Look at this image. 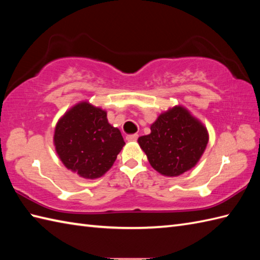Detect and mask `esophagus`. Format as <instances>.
<instances>
[{"instance_id":"34e87169","label":"esophagus","mask_w":260,"mask_h":260,"mask_svg":"<svg viewBox=\"0 0 260 260\" xmlns=\"http://www.w3.org/2000/svg\"><path fill=\"white\" fill-rule=\"evenodd\" d=\"M137 139H139V135L137 134H129L126 136V140L128 142H132V141H136Z\"/></svg>"}]
</instances>
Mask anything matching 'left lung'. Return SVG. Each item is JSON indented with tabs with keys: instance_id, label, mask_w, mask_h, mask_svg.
<instances>
[{
	"instance_id": "1",
	"label": "left lung",
	"mask_w": 260,
	"mask_h": 260,
	"mask_svg": "<svg viewBox=\"0 0 260 260\" xmlns=\"http://www.w3.org/2000/svg\"><path fill=\"white\" fill-rule=\"evenodd\" d=\"M209 141L208 131L184 107L175 106L161 114L151 125V134L139 144L158 173L178 176L200 159Z\"/></svg>"
}]
</instances>
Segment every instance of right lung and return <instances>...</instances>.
I'll return each mask as SVG.
<instances>
[{
  "label": "right lung",
  "mask_w": 260,
  "mask_h": 260,
  "mask_svg": "<svg viewBox=\"0 0 260 260\" xmlns=\"http://www.w3.org/2000/svg\"><path fill=\"white\" fill-rule=\"evenodd\" d=\"M53 143L64 167L85 179L101 178L113 167L125 145L120 131L105 110L82 102L57 123Z\"/></svg>",
  "instance_id": "obj_1"
}]
</instances>
